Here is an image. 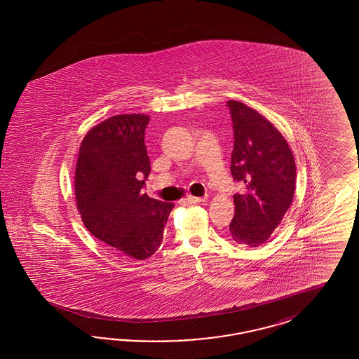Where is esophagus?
<instances>
[{
  "label": "esophagus",
  "instance_id": "1",
  "mask_svg": "<svg viewBox=\"0 0 359 359\" xmlns=\"http://www.w3.org/2000/svg\"><path fill=\"white\" fill-rule=\"evenodd\" d=\"M185 200H187V203H189V204H200V203H203V201L207 200V196H204V197H196V196L189 195Z\"/></svg>",
  "mask_w": 359,
  "mask_h": 359
}]
</instances>
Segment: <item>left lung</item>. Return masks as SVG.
Here are the masks:
<instances>
[{
	"label": "left lung",
	"instance_id": "1",
	"mask_svg": "<svg viewBox=\"0 0 359 359\" xmlns=\"http://www.w3.org/2000/svg\"><path fill=\"white\" fill-rule=\"evenodd\" d=\"M234 131L230 171L245 183L233 196L236 213L229 225L239 245L257 248L270 238L294 200L296 165L282 134L257 110L230 100Z\"/></svg>",
	"mask_w": 359,
	"mask_h": 359
}]
</instances>
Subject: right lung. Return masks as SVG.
<instances>
[{
    "label": "right lung",
    "instance_id": "obj_1",
    "mask_svg": "<svg viewBox=\"0 0 359 359\" xmlns=\"http://www.w3.org/2000/svg\"><path fill=\"white\" fill-rule=\"evenodd\" d=\"M149 121L144 114L110 117L88 131L79 149L77 209L90 234L123 259L143 261L159 249L175 207L142 194L151 171Z\"/></svg>",
    "mask_w": 359,
    "mask_h": 359
}]
</instances>
